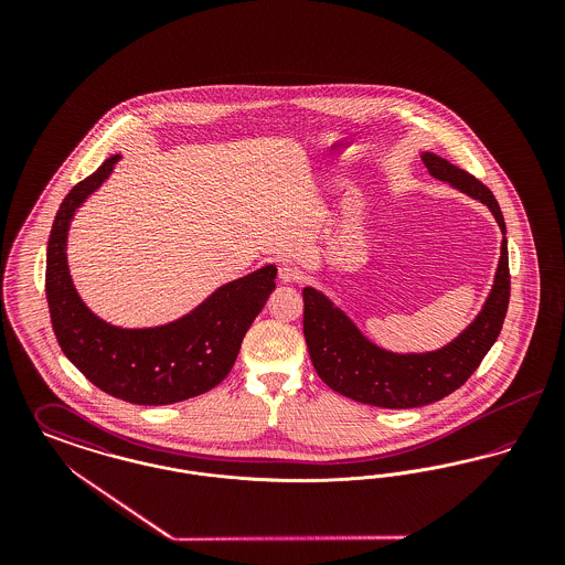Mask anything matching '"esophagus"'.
<instances>
[{"instance_id": "34e87169", "label": "esophagus", "mask_w": 565, "mask_h": 565, "mask_svg": "<svg viewBox=\"0 0 565 565\" xmlns=\"http://www.w3.org/2000/svg\"><path fill=\"white\" fill-rule=\"evenodd\" d=\"M277 275H279V281H284V284H296L300 279V269L296 267L295 263L284 260V263H279Z\"/></svg>"}]
</instances>
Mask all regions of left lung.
Returning a JSON list of instances; mask_svg holds the SVG:
<instances>
[{
  "mask_svg": "<svg viewBox=\"0 0 565 565\" xmlns=\"http://www.w3.org/2000/svg\"><path fill=\"white\" fill-rule=\"evenodd\" d=\"M422 159L436 180L449 182L451 186L484 203L507 235L500 205L481 180L430 152H426ZM509 298L511 270L509 242L504 237L495 284L483 311L454 343L443 350L413 355H396L379 350L358 332L345 313L334 309L313 288L302 290V332L316 373L330 390L355 403L381 408H415L443 401L479 369L502 330L509 311Z\"/></svg>",
  "mask_w": 565,
  "mask_h": 565,
  "instance_id": "obj_1",
  "label": "left lung"
}]
</instances>
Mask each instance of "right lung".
I'll return each instance as SVG.
<instances>
[{
    "label": "right lung",
    "mask_w": 565,
    "mask_h": 565,
    "mask_svg": "<svg viewBox=\"0 0 565 565\" xmlns=\"http://www.w3.org/2000/svg\"><path fill=\"white\" fill-rule=\"evenodd\" d=\"M120 157H111L63 199L46 252V298L54 337L93 385L125 403L159 406L210 392L231 373L247 328L275 290L269 265L222 286L178 322L122 330L95 318L76 295L67 263V226L82 201L99 189Z\"/></svg>",
    "instance_id": "right-lung-1"
}]
</instances>
